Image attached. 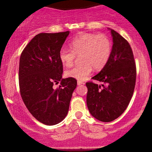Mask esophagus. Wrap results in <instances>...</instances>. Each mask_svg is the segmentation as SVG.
I'll return each mask as SVG.
<instances>
[{"label": "esophagus", "mask_w": 152, "mask_h": 152, "mask_svg": "<svg viewBox=\"0 0 152 152\" xmlns=\"http://www.w3.org/2000/svg\"><path fill=\"white\" fill-rule=\"evenodd\" d=\"M83 81H77V84H78V86H80V85H81V84H83Z\"/></svg>", "instance_id": "1"}]
</instances>
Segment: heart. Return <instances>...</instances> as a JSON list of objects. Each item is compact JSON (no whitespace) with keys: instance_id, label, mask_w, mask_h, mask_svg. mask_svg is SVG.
Segmentation results:
<instances>
[{"instance_id":"b5f03b06","label":"heart","mask_w":152,"mask_h":152,"mask_svg":"<svg viewBox=\"0 0 152 152\" xmlns=\"http://www.w3.org/2000/svg\"><path fill=\"white\" fill-rule=\"evenodd\" d=\"M71 50L61 49L59 60L63 66H72L76 56L80 57L81 65L66 71V77L84 80L95 70H102L109 61L112 51V43L108 36L103 34L81 33L69 43Z\"/></svg>"}]
</instances>
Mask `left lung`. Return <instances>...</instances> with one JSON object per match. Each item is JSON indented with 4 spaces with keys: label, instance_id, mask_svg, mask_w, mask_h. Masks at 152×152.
I'll use <instances>...</instances> for the list:
<instances>
[{
    "label": "left lung",
    "instance_id": "obj_1",
    "mask_svg": "<svg viewBox=\"0 0 152 152\" xmlns=\"http://www.w3.org/2000/svg\"><path fill=\"white\" fill-rule=\"evenodd\" d=\"M113 38L111 55L105 67L94 80L87 82L86 104L91 114L99 121H114L124 112L135 87L137 69L129 43L119 34L110 29Z\"/></svg>",
    "mask_w": 152,
    "mask_h": 152
}]
</instances>
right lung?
<instances>
[{
    "label": "right lung",
    "mask_w": 152,
    "mask_h": 152,
    "mask_svg": "<svg viewBox=\"0 0 152 152\" xmlns=\"http://www.w3.org/2000/svg\"><path fill=\"white\" fill-rule=\"evenodd\" d=\"M69 31L36 35L28 43L19 62V87L28 110L38 121L48 126L65 118L77 81L62 78L59 52ZM60 82L55 90L54 83Z\"/></svg>",
    "instance_id": "add662e5"
}]
</instances>
